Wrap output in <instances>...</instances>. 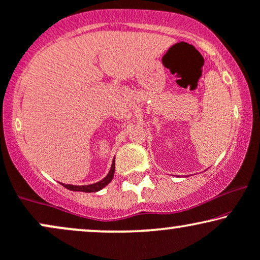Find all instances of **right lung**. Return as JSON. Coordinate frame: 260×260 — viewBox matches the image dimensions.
I'll use <instances>...</instances> for the list:
<instances>
[{"label": "right lung", "instance_id": "1", "mask_svg": "<svg viewBox=\"0 0 260 260\" xmlns=\"http://www.w3.org/2000/svg\"><path fill=\"white\" fill-rule=\"evenodd\" d=\"M114 173H115V158L113 160V164H111V168H110V172L108 175L104 177L103 180H101V181H98L96 183H92V185H86V186H74V185H64V183H62L66 188L70 189V190H75V192H86V193H90V192H97V190H101L102 188H104L108 183H109L111 180H113L114 177Z\"/></svg>", "mask_w": 260, "mask_h": 260}]
</instances>
